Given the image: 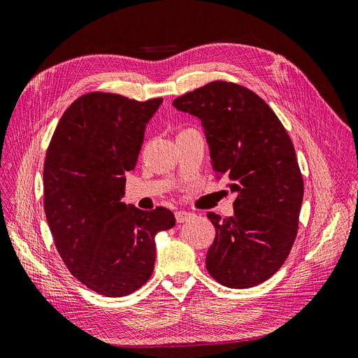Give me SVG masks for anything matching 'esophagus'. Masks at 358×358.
<instances>
[{"label":"esophagus","instance_id":"obj_1","mask_svg":"<svg viewBox=\"0 0 358 358\" xmlns=\"http://www.w3.org/2000/svg\"><path fill=\"white\" fill-rule=\"evenodd\" d=\"M192 218H194V213H191V212H185V210L176 212V221H178L179 224L187 222V221H189V220H192Z\"/></svg>","mask_w":358,"mask_h":358}]
</instances>
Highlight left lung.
<instances>
[{"instance_id":"left-lung-1","label":"left lung","mask_w":358,"mask_h":358,"mask_svg":"<svg viewBox=\"0 0 358 358\" xmlns=\"http://www.w3.org/2000/svg\"><path fill=\"white\" fill-rule=\"evenodd\" d=\"M173 106L200 119L216 176L229 179L237 194L233 216L208 213L216 234L206 268L229 288L264 282L285 263L303 201L288 133L263 99L231 82H210Z\"/></svg>"}]
</instances>
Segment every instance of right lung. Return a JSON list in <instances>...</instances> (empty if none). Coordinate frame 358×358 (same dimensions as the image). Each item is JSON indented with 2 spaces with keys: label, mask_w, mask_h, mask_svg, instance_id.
Returning <instances> with one entry per match:
<instances>
[{
  "label": "right lung",
  "mask_w": 358,
  "mask_h": 358,
  "mask_svg": "<svg viewBox=\"0 0 358 358\" xmlns=\"http://www.w3.org/2000/svg\"><path fill=\"white\" fill-rule=\"evenodd\" d=\"M161 103L85 94L64 112L46 152L45 212L55 246L71 275L106 297L148 282L155 236L176 224L166 208L145 212L121 201Z\"/></svg>",
  "instance_id": "add662e5"
}]
</instances>
